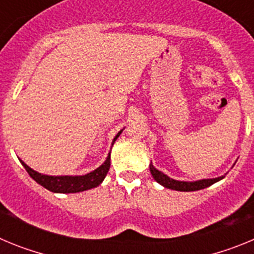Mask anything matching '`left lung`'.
<instances>
[{
	"label": "left lung",
	"mask_w": 254,
	"mask_h": 254,
	"mask_svg": "<svg viewBox=\"0 0 254 254\" xmlns=\"http://www.w3.org/2000/svg\"><path fill=\"white\" fill-rule=\"evenodd\" d=\"M150 172H151V176L154 177V179L158 182L159 185H161L165 188H169V190H181V192H192V190H203V188L210 187L211 185H214V183H216V182L221 181L224 178V176H221L212 179H199V181L196 182L176 181V179L169 178L167 174H164L160 170L156 169L152 164H150Z\"/></svg>",
	"instance_id": "left-lung-1"
}]
</instances>
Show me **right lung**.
<instances>
[{
  "instance_id": "obj_1",
  "label": "right lung",
  "mask_w": 254,
  "mask_h": 254,
  "mask_svg": "<svg viewBox=\"0 0 254 254\" xmlns=\"http://www.w3.org/2000/svg\"><path fill=\"white\" fill-rule=\"evenodd\" d=\"M122 131L117 133L112 145L116 142ZM20 161L26 169V172L29 173V176L51 192H55V193H76V192H84V190L98 187L104 181L108 170L111 168V152L108 154L105 161L99 168H96L95 170L87 173L85 176H46V174H40V173L33 170L22 160Z\"/></svg>"
}]
</instances>
